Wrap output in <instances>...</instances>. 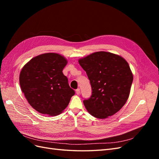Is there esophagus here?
<instances>
[{
	"mask_svg": "<svg viewBox=\"0 0 159 159\" xmlns=\"http://www.w3.org/2000/svg\"><path fill=\"white\" fill-rule=\"evenodd\" d=\"M75 93L77 95H79L80 93V88H78L76 90H75Z\"/></svg>",
	"mask_w": 159,
	"mask_h": 159,
	"instance_id": "34e87169",
	"label": "esophagus"
}]
</instances>
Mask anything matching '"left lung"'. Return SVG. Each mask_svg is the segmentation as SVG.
Instances as JSON below:
<instances>
[{
	"label": "left lung",
	"mask_w": 159,
	"mask_h": 159,
	"mask_svg": "<svg viewBox=\"0 0 159 159\" xmlns=\"http://www.w3.org/2000/svg\"><path fill=\"white\" fill-rule=\"evenodd\" d=\"M91 87V95L84 100L88 112L99 119L116 113L129 98L133 76L127 61L107 52H98L79 60Z\"/></svg>",
	"instance_id": "left-lung-1"
}]
</instances>
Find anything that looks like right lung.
I'll use <instances>...</instances> for the list:
<instances>
[{"label": "right lung", "mask_w": 159, "mask_h": 159, "mask_svg": "<svg viewBox=\"0 0 159 159\" xmlns=\"http://www.w3.org/2000/svg\"><path fill=\"white\" fill-rule=\"evenodd\" d=\"M67 64L63 56L46 53L31 59L20 74V85L28 103L40 113L57 115L68 106L75 94L62 70Z\"/></svg>", "instance_id": "1"}]
</instances>
